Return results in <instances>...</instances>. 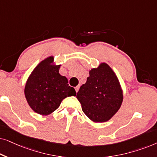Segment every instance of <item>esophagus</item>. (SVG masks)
Masks as SVG:
<instances>
[{
    "label": "esophagus",
    "instance_id": "34e87169",
    "mask_svg": "<svg viewBox=\"0 0 157 157\" xmlns=\"http://www.w3.org/2000/svg\"><path fill=\"white\" fill-rule=\"evenodd\" d=\"M75 90H76V93H77V92H78V90H79V86H77L75 87Z\"/></svg>",
    "mask_w": 157,
    "mask_h": 157
}]
</instances>
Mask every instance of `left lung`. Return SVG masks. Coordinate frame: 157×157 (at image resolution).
<instances>
[{
	"instance_id": "obj_1",
	"label": "left lung",
	"mask_w": 157,
	"mask_h": 157,
	"mask_svg": "<svg viewBox=\"0 0 157 157\" xmlns=\"http://www.w3.org/2000/svg\"><path fill=\"white\" fill-rule=\"evenodd\" d=\"M76 98L86 117L101 123L110 120L119 111L123 102V90L115 72L103 62L89 70V76Z\"/></svg>"
}]
</instances>
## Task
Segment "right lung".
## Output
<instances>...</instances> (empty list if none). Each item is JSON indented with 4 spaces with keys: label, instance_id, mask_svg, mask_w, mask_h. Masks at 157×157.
<instances>
[{
    "label": "right lung",
    "instance_id": "1",
    "mask_svg": "<svg viewBox=\"0 0 157 157\" xmlns=\"http://www.w3.org/2000/svg\"><path fill=\"white\" fill-rule=\"evenodd\" d=\"M61 65H56L53 56L46 58L32 71L25 83L24 94L32 110L42 116L51 114L64 98L76 96L66 76L59 74Z\"/></svg>",
    "mask_w": 157,
    "mask_h": 157
}]
</instances>
